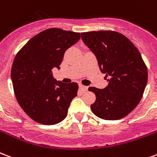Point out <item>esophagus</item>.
<instances>
[{
    "mask_svg": "<svg viewBox=\"0 0 157 157\" xmlns=\"http://www.w3.org/2000/svg\"><path fill=\"white\" fill-rule=\"evenodd\" d=\"M79 87H80V89H81L82 91H87V90H88V87L86 86H83V85H80Z\"/></svg>",
    "mask_w": 157,
    "mask_h": 157,
    "instance_id": "34e87169",
    "label": "esophagus"
}]
</instances>
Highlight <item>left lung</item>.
<instances>
[{"mask_svg": "<svg viewBox=\"0 0 157 157\" xmlns=\"http://www.w3.org/2000/svg\"><path fill=\"white\" fill-rule=\"evenodd\" d=\"M81 39L98 60L109 84L105 89L89 87L96 100L94 114L106 120L124 118L137 107L147 83V68L136 46L122 33L112 30L81 33Z\"/></svg>", "mask_w": 157, "mask_h": 157, "instance_id": "left-lung-1", "label": "left lung"}]
</instances>
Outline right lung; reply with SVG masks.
<instances>
[{
  "instance_id": "add662e5",
  "label": "right lung",
  "mask_w": 157,
  "mask_h": 157,
  "mask_svg": "<svg viewBox=\"0 0 157 157\" xmlns=\"http://www.w3.org/2000/svg\"><path fill=\"white\" fill-rule=\"evenodd\" d=\"M80 38V33L48 29L29 39L15 55L11 67L14 92L20 107L33 121L53 125L67 115L78 84L56 81L52 69H59L65 52Z\"/></svg>"
}]
</instances>
